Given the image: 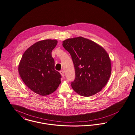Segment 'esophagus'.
<instances>
[{
    "label": "esophagus",
    "instance_id": "1",
    "mask_svg": "<svg viewBox=\"0 0 135 135\" xmlns=\"http://www.w3.org/2000/svg\"><path fill=\"white\" fill-rule=\"evenodd\" d=\"M60 73L61 74V76L63 77H64V71H60Z\"/></svg>",
    "mask_w": 135,
    "mask_h": 135
}]
</instances>
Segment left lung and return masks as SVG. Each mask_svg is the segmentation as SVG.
Returning <instances> with one entry per match:
<instances>
[{
    "label": "left lung",
    "mask_w": 135,
    "mask_h": 135,
    "mask_svg": "<svg viewBox=\"0 0 135 135\" xmlns=\"http://www.w3.org/2000/svg\"><path fill=\"white\" fill-rule=\"evenodd\" d=\"M62 43L73 62L75 78L71 86L74 90L86 97L100 91L107 84L111 72L110 59L106 51L83 37L68 38Z\"/></svg>",
    "instance_id": "obj_1"
}]
</instances>
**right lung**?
Wrapping results in <instances>:
<instances>
[{"label": "right lung", "mask_w": 135, "mask_h": 135, "mask_svg": "<svg viewBox=\"0 0 135 135\" xmlns=\"http://www.w3.org/2000/svg\"><path fill=\"white\" fill-rule=\"evenodd\" d=\"M56 40L38 41L25 51L18 65V73L31 90L46 96L55 91L61 83V76L55 70L51 51L57 45Z\"/></svg>", "instance_id": "1"}]
</instances>
